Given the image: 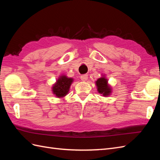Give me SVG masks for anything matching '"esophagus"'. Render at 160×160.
Listing matches in <instances>:
<instances>
[{
	"mask_svg": "<svg viewBox=\"0 0 160 160\" xmlns=\"http://www.w3.org/2000/svg\"><path fill=\"white\" fill-rule=\"evenodd\" d=\"M88 75L85 74V75H82L81 76V79L82 81H85L88 80Z\"/></svg>",
	"mask_w": 160,
	"mask_h": 160,
	"instance_id": "1",
	"label": "esophagus"
}]
</instances>
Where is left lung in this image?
Masks as SVG:
<instances>
[{
    "label": "left lung",
    "instance_id": "1",
    "mask_svg": "<svg viewBox=\"0 0 160 160\" xmlns=\"http://www.w3.org/2000/svg\"><path fill=\"white\" fill-rule=\"evenodd\" d=\"M96 85L98 91L100 94H102L104 97H108L111 93V89L108 85V79L105 77L99 78L96 82Z\"/></svg>",
    "mask_w": 160,
    "mask_h": 160
}]
</instances>
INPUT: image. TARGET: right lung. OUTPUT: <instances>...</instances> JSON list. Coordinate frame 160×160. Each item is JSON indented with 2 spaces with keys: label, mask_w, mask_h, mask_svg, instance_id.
Listing matches in <instances>:
<instances>
[{
  "label": "right lung",
  "mask_w": 160,
  "mask_h": 160,
  "mask_svg": "<svg viewBox=\"0 0 160 160\" xmlns=\"http://www.w3.org/2000/svg\"><path fill=\"white\" fill-rule=\"evenodd\" d=\"M72 81L73 79L68 78L65 75L61 76L52 86V91L53 94L55 95L57 98H63L68 93Z\"/></svg>",
  "instance_id": "1"
}]
</instances>
